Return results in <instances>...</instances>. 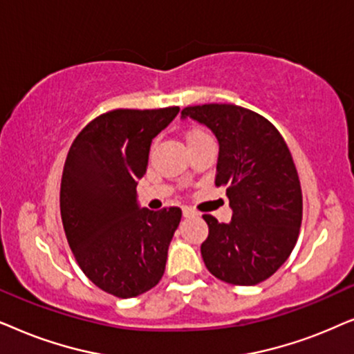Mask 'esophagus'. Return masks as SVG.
<instances>
[{
    "instance_id": "1",
    "label": "esophagus",
    "mask_w": 354,
    "mask_h": 354,
    "mask_svg": "<svg viewBox=\"0 0 354 354\" xmlns=\"http://www.w3.org/2000/svg\"><path fill=\"white\" fill-rule=\"evenodd\" d=\"M183 215H185L186 218H187V216H196L197 212L192 209V207H187L186 205V207H183Z\"/></svg>"
}]
</instances>
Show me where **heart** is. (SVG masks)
<instances>
[{"mask_svg":"<svg viewBox=\"0 0 354 354\" xmlns=\"http://www.w3.org/2000/svg\"><path fill=\"white\" fill-rule=\"evenodd\" d=\"M204 138H209V136H207L202 129H197V128L189 129V131H187V134H186L187 145L196 142V140H199V139H204Z\"/></svg>","mask_w":354,"mask_h":354,"instance_id":"1","label":"heart"}]
</instances>
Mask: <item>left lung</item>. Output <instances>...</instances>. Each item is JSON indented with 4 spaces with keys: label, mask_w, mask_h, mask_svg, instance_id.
Listing matches in <instances>:
<instances>
[{
    "label": "left lung",
    "mask_w": 354,
    "mask_h": 354,
    "mask_svg": "<svg viewBox=\"0 0 354 354\" xmlns=\"http://www.w3.org/2000/svg\"><path fill=\"white\" fill-rule=\"evenodd\" d=\"M220 144L215 186L226 187L233 216L220 223L202 215L209 236L201 246L212 275L251 286L272 277L290 257L303 220V192L288 145L270 121L232 103L186 106Z\"/></svg>",
    "instance_id": "1"
}]
</instances>
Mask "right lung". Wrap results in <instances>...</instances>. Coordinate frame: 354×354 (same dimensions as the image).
<instances>
[{
  "label": "right lung",
  "mask_w": 354,
  "mask_h": 354,
  "mask_svg": "<svg viewBox=\"0 0 354 354\" xmlns=\"http://www.w3.org/2000/svg\"><path fill=\"white\" fill-rule=\"evenodd\" d=\"M180 108H118L97 116L71 145L61 178L64 233L81 270L116 298H134L162 280L180 207L139 209L136 186L152 139Z\"/></svg>",
  "instance_id": "right-lung-1"
}]
</instances>
